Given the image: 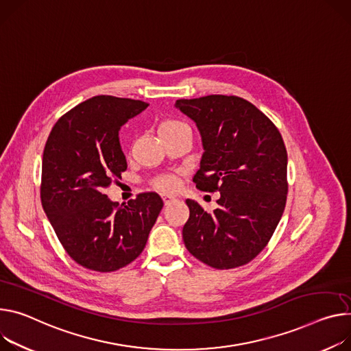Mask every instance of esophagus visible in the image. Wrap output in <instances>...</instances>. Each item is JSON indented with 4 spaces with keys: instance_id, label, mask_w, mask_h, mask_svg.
I'll return each instance as SVG.
<instances>
[{
    "instance_id": "1",
    "label": "esophagus",
    "mask_w": 351,
    "mask_h": 351,
    "mask_svg": "<svg viewBox=\"0 0 351 351\" xmlns=\"http://www.w3.org/2000/svg\"><path fill=\"white\" fill-rule=\"evenodd\" d=\"M162 200H164L165 206H168V204L176 202V197H175V196H171V195H162Z\"/></svg>"
}]
</instances>
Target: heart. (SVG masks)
Segmentation results:
<instances>
[{
	"mask_svg": "<svg viewBox=\"0 0 351 351\" xmlns=\"http://www.w3.org/2000/svg\"><path fill=\"white\" fill-rule=\"evenodd\" d=\"M184 127H187L184 123L179 121V120H164L161 124H159L158 127V133L159 136H165V134H171V133H175L180 129H184ZM178 184V180L175 176L172 175H165V176H159L156 180H155V186L159 189V190H164V192H171V190H173Z\"/></svg>",
	"mask_w": 351,
	"mask_h": 351,
	"instance_id": "b5f03b06",
	"label": "heart"
}]
</instances>
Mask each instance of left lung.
Returning <instances> with one entry per match:
<instances>
[{
  "label": "left lung",
  "mask_w": 351,
  "mask_h": 351,
  "mask_svg": "<svg viewBox=\"0 0 351 351\" xmlns=\"http://www.w3.org/2000/svg\"><path fill=\"white\" fill-rule=\"evenodd\" d=\"M202 136L203 156L196 187L219 192L208 214L195 200L182 235L193 256L214 269L249 263L265 249L282 215L287 149L273 121L250 102L227 95L179 99Z\"/></svg>",
  "instance_id": "8db88e82"
}]
</instances>
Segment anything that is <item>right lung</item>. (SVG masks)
Masks as SVG:
<instances>
[{
    "mask_svg": "<svg viewBox=\"0 0 351 351\" xmlns=\"http://www.w3.org/2000/svg\"><path fill=\"white\" fill-rule=\"evenodd\" d=\"M148 104L109 95L93 97L61 116L46 141L40 199L62 247L81 266L116 271L145 247L164 202L141 193L124 207L105 189L127 169L120 127Z\"/></svg>",
    "mask_w": 351,
    "mask_h": 351,
    "instance_id": "obj_1",
    "label": "right lung"
}]
</instances>
